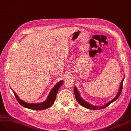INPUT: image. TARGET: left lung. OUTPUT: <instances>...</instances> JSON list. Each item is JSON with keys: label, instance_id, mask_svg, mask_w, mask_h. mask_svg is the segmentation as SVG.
Instances as JSON below:
<instances>
[{"label": "left lung", "instance_id": "obj_1", "mask_svg": "<svg viewBox=\"0 0 131 131\" xmlns=\"http://www.w3.org/2000/svg\"><path fill=\"white\" fill-rule=\"evenodd\" d=\"M123 82H124V80H122L121 83V85H120V89H119V92L117 94V96L115 97L114 99H113L112 100L111 102H110L109 103H108L107 104H106V105H105L103 106H101V107H98V106H93L92 105H91V104H89V103L85 102V101H84L83 99L81 98V97L80 96V95L79 94V93H78V91H77V89L76 88V87H74V95H75V97H76V99L77 101V102L79 103L81 105H82V106H83L85 108H87V109H93V110H96V109H103V108H105L107 106H109L110 104H111L113 102H114V101H115L116 100L118 97L120 95L122 90V87H123Z\"/></svg>", "mask_w": 131, "mask_h": 131}]
</instances>
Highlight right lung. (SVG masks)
Segmentation results:
<instances>
[{
	"label": "right lung",
	"instance_id": "1",
	"mask_svg": "<svg viewBox=\"0 0 131 131\" xmlns=\"http://www.w3.org/2000/svg\"><path fill=\"white\" fill-rule=\"evenodd\" d=\"M62 82L63 81H61L60 82H58V83L55 85L54 88L52 89V90L51 91L47 99L44 102H43L42 103H37V104L27 103L24 102V101L21 100V99H20L18 98V97L17 96L16 93L14 92H13L15 95V98L17 100V102L19 103V104L22 106L32 110H44L51 106L52 105H53L55 100L56 96H57L58 90L59 89L60 87H61V85L62 84Z\"/></svg>",
	"mask_w": 131,
	"mask_h": 131
}]
</instances>
